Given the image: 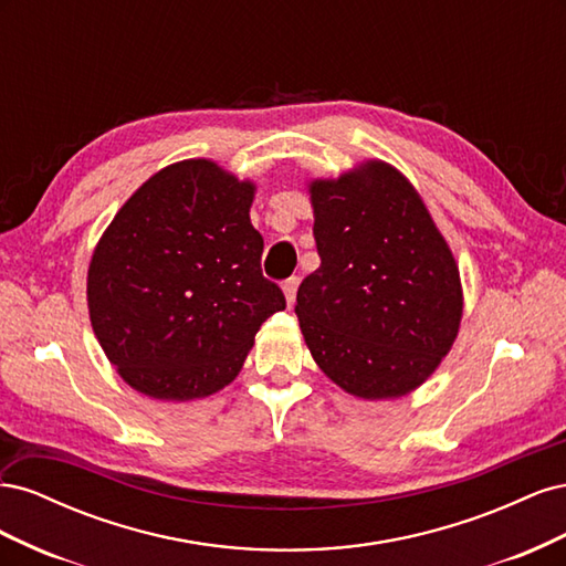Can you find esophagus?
Returning <instances> with one entry per match:
<instances>
[{"label": "esophagus", "mask_w": 566, "mask_h": 566, "mask_svg": "<svg viewBox=\"0 0 566 566\" xmlns=\"http://www.w3.org/2000/svg\"><path fill=\"white\" fill-rule=\"evenodd\" d=\"M297 285H300V279H287L283 283V295H285V302L287 306L295 304V297H297Z\"/></svg>", "instance_id": "esophagus-1"}]
</instances>
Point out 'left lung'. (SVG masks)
Returning <instances> with one entry per match:
<instances>
[{
  "mask_svg": "<svg viewBox=\"0 0 566 566\" xmlns=\"http://www.w3.org/2000/svg\"><path fill=\"white\" fill-rule=\"evenodd\" d=\"M321 266L297 290L306 347L358 399H399L439 368L458 337L455 256L416 186L364 160L310 181Z\"/></svg>",
  "mask_w": 566,
  "mask_h": 566,
  "instance_id": "obj_1",
  "label": "left lung"
}]
</instances>
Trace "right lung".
<instances>
[{
  "instance_id": "add662e5",
  "label": "right lung",
  "mask_w": 566,
  "mask_h": 566,
  "mask_svg": "<svg viewBox=\"0 0 566 566\" xmlns=\"http://www.w3.org/2000/svg\"><path fill=\"white\" fill-rule=\"evenodd\" d=\"M254 191L212 160H181L136 188L98 238L90 321L132 389L160 401L210 397L285 310L281 287L262 276Z\"/></svg>"
}]
</instances>
